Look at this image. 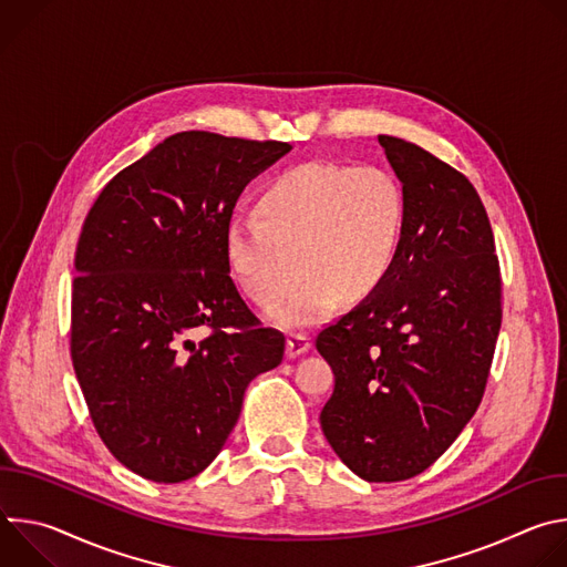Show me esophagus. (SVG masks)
I'll return each mask as SVG.
<instances>
[{"label":"esophagus","mask_w":567,"mask_h":567,"mask_svg":"<svg viewBox=\"0 0 567 567\" xmlns=\"http://www.w3.org/2000/svg\"><path fill=\"white\" fill-rule=\"evenodd\" d=\"M309 348H311V346H309V339H307V337H302V334H289V339H287V357H289V359H296V357L305 354Z\"/></svg>","instance_id":"esophagus-1"}]
</instances>
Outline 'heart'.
<instances>
[{
  "label": "heart",
  "mask_w": 567,
  "mask_h": 567,
  "mask_svg": "<svg viewBox=\"0 0 567 567\" xmlns=\"http://www.w3.org/2000/svg\"><path fill=\"white\" fill-rule=\"evenodd\" d=\"M258 213L233 215L224 254L237 287L270 307L292 279L298 255L306 276L267 318L278 328H309L330 318L341 296L359 300L390 276L406 228V195L385 168L305 161L276 175Z\"/></svg>",
  "instance_id": "b5f03b06"
}]
</instances>
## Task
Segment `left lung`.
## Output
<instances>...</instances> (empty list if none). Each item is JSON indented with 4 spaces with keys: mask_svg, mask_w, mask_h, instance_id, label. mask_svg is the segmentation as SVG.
<instances>
[{
    "mask_svg": "<svg viewBox=\"0 0 567 567\" xmlns=\"http://www.w3.org/2000/svg\"><path fill=\"white\" fill-rule=\"evenodd\" d=\"M406 195V228L385 282L316 337L334 372L320 429L368 482L429 468L487 385L501 332V267L471 182L424 147L379 136Z\"/></svg>",
    "mask_w": 567,
    "mask_h": 567,
    "instance_id": "8db88e82",
    "label": "left lung"
}]
</instances>
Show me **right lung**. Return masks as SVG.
Segmentation results:
<instances>
[{"label":"right lung","mask_w":567,"mask_h":567,"mask_svg":"<svg viewBox=\"0 0 567 567\" xmlns=\"http://www.w3.org/2000/svg\"><path fill=\"white\" fill-rule=\"evenodd\" d=\"M291 150L179 132L121 171L75 249L71 361L112 455L152 482L202 473L285 337L241 300L224 233L241 190ZM197 336L202 342H195Z\"/></svg>","instance_id":"right-lung-1"}]
</instances>
